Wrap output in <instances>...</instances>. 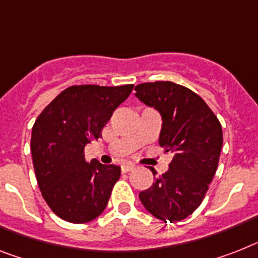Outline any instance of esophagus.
<instances>
[{
  "mask_svg": "<svg viewBox=\"0 0 258 258\" xmlns=\"http://www.w3.org/2000/svg\"><path fill=\"white\" fill-rule=\"evenodd\" d=\"M134 167H136V166L132 165V163H125V165L121 166V170H122V172H129L132 171V170H134Z\"/></svg>",
  "mask_w": 258,
  "mask_h": 258,
  "instance_id": "esophagus-1",
  "label": "esophagus"
}]
</instances>
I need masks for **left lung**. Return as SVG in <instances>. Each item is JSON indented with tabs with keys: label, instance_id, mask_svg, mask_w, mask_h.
Returning <instances> with one entry per match:
<instances>
[{
	"label": "left lung",
	"instance_id": "obj_1",
	"mask_svg": "<svg viewBox=\"0 0 258 258\" xmlns=\"http://www.w3.org/2000/svg\"><path fill=\"white\" fill-rule=\"evenodd\" d=\"M134 89L142 103L162 116L159 145L172 154L169 170L140 192V201L157 219L183 220L201 206L218 169L221 125L201 96L186 87L154 82Z\"/></svg>",
	"mask_w": 258,
	"mask_h": 258
}]
</instances>
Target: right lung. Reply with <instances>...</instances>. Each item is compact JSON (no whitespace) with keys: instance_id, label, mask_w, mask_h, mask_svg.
<instances>
[{"instance_id":"right-lung-1","label":"right lung","mask_w":258,"mask_h":258,"mask_svg":"<svg viewBox=\"0 0 258 258\" xmlns=\"http://www.w3.org/2000/svg\"><path fill=\"white\" fill-rule=\"evenodd\" d=\"M133 87H68L35 120L31 155L38 186L48 207L63 220L83 224L105 210L121 167L96 159L87 162L84 148L101 137Z\"/></svg>"}]
</instances>
